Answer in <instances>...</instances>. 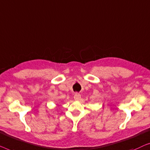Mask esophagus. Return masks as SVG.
Here are the masks:
<instances>
[{"label": "esophagus", "instance_id": "obj_1", "mask_svg": "<svg viewBox=\"0 0 150 150\" xmlns=\"http://www.w3.org/2000/svg\"><path fill=\"white\" fill-rule=\"evenodd\" d=\"M74 99L75 100H79L81 99V95L79 93H75L74 96Z\"/></svg>", "mask_w": 150, "mask_h": 150}]
</instances>
